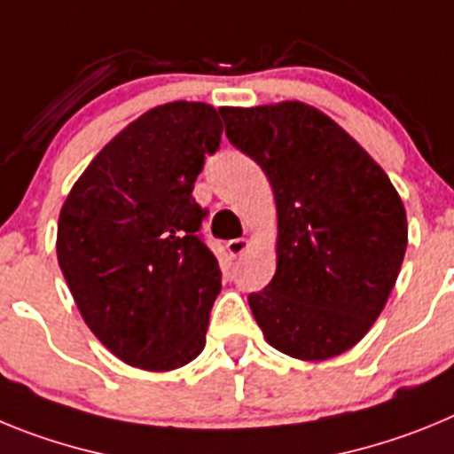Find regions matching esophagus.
<instances>
[{
  "mask_svg": "<svg viewBox=\"0 0 454 454\" xmlns=\"http://www.w3.org/2000/svg\"><path fill=\"white\" fill-rule=\"evenodd\" d=\"M247 246H250V243H247V239H231V240H227V252H230L231 256H240L243 252L247 250Z\"/></svg>",
  "mask_w": 454,
  "mask_h": 454,
  "instance_id": "obj_1",
  "label": "esophagus"
}]
</instances>
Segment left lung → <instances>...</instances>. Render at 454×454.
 Masks as SVG:
<instances>
[{"label":"left lung","mask_w":454,"mask_h":454,"mask_svg":"<svg viewBox=\"0 0 454 454\" xmlns=\"http://www.w3.org/2000/svg\"><path fill=\"white\" fill-rule=\"evenodd\" d=\"M227 138L266 172L277 270L250 293L275 350L323 362L382 314L407 250V214L387 172L346 129L302 102L220 108Z\"/></svg>","instance_id":"1"}]
</instances>
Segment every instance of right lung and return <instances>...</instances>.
<instances>
[{
  "label": "right lung",
  "mask_w": 454,
  "mask_h": 454,
  "mask_svg": "<svg viewBox=\"0 0 454 454\" xmlns=\"http://www.w3.org/2000/svg\"><path fill=\"white\" fill-rule=\"evenodd\" d=\"M220 111L170 102L127 124L83 170L59 215L56 254L83 320L118 359L175 371L207 343L223 286L192 198L220 147Z\"/></svg>",
  "instance_id": "obj_1"
}]
</instances>
